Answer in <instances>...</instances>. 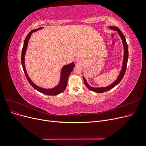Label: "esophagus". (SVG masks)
I'll use <instances>...</instances> for the list:
<instances>
[{
    "instance_id": "34e87169",
    "label": "esophagus",
    "mask_w": 146,
    "mask_h": 146,
    "mask_svg": "<svg viewBox=\"0 0 146 146\" xmlns=\"http://www.w3.org/2000/svg\"><path fill=\"white\" fill-rule=\"evenodd\" d=\"M77 62L79 63H81V60H78V61H77Z\"/></svg>"
}]
</instances>
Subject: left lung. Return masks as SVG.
<instances>
[{
	"label": "left lung",
	"mask_w": 146,
	"mask_h": 146,
	"mask_svg": "<svg viewBox=\"0 0 146 146\" xmlns=\"http://www.w3.org/2000/svg\"><path fill=\"white\" fill-rule=\"evenodd\" d=\"M109 28L111 30H114L115 31H117L118 32L119 36H121L122 42H123V48H124V54H123V64H122V68L121 69V71L119 76H118L117 80L113 82L111 85L107 86V87H103V88H93L90 86L89 85H88L86 79L83 77V80H84V83H85L86 86L90 90L94 91L95 92H98V93H102V92H104L106 91H108L110 90H111L112 88H113L114 86H116L117 84L120 82L122 79L123 78V76H124L125 71H126V69H127V61H128V58H129V50H128V46L126 42V39L124 36V35L122 33V32L121 31V30L119 29L117 27H113V26H111V27H109Z\"/></svg>",
	"instance_id": "1"
}]
</instances>
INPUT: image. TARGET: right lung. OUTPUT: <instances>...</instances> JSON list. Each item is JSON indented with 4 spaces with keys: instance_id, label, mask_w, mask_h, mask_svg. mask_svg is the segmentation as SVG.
Listing matches in <instances>:
<instances>
[{
    "instance_id": "obj_1",
    "label": "right lung",
    "mask_w": 146,
    "mask_h": 146,
    "mask_svg": "<svg viewBox=\"0 0 146 146\" xmlns=\"http://www.w3.org/2000/svg\"><path fill=\"white\" fill-rule=\"evenodd\" d=\"M41 29H42V27L32 30L31 32H29V33L27 35V36H26L25 40H24L23 50H22V55H21L22 66H23V68L24 72L25 75L26 76V78H27V80L31 85V86H32L33 88H35V90H37L39 92H41V93H42V94H44L46 95H49V96H56V95H58V94L61 93V92H63L65 90L66 88V86H67V85H68V78L69 77V76L70 75V74L71 73V72L72 71L75 64L74 63H72L66 65L64 66V67L62 68V69H61L60 83L56 87H55L54 88H52V89H44V88L38 86L37 85H35V83H33L32 82V80H31L30 78L29 77L28 75L27 74V72H26V70H25V64H24L25 54L26 50H27L28 41L29 40V38L31 36V35H32V33L33 32H36V31H38V30H40Z\"/></svg>"
}]
</instances>
